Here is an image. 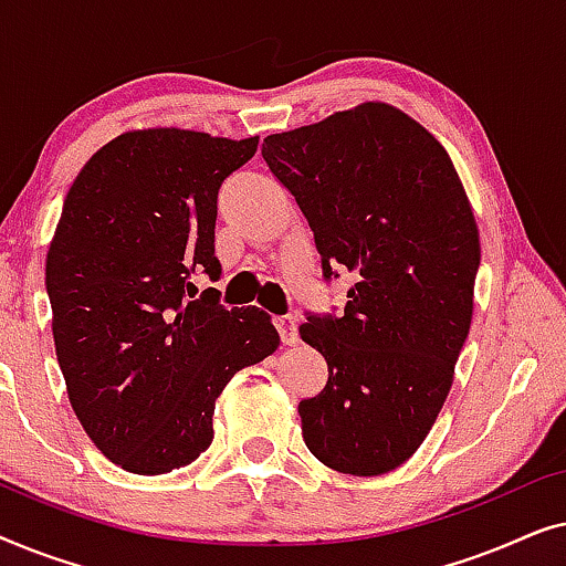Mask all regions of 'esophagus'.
<instances>
[{
	"instance_id": "obj_1",
	"label": "esophagus",
	"mask_w": 566,
	"mask_h": 566,
	"mask_svg": "<svg viewBox=\"0 0 566 566\" xmlns=\"http://www.w3.org/2000/svg\"><path fill=\"white\" fill-rule=\"evenodd\" d=\"M275 329L281 335L283 345H296L298 343V324L296 316H277L275 319Z\"/></svg>"
}]
</instances>
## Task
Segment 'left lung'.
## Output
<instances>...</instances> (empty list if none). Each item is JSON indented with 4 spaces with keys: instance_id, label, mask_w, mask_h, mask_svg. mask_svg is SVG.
<instances>
[{
    "instance_id": "obj_1",
    "label": "left lung",
    "mask_w": 566,
    "mask_h": 566,
    "mask_svg": "<svg viewBox=\"0 0 566 566\" xmlns=\"http://www.w3.org/2000/svg\"><path fill=\"white\" fill-rule=\"evenodd\" d=\"M296 198L322 275H355L343 316H308L327 386L298 401L304 443L353 476L397 469L451 391L474 314L479 229L451 157L428 128L363 103L262 142Z\"/></svg>"
}]
</instances>
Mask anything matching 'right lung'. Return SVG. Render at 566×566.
Returning a JSON list of instances; mask_svg holds the SVG:
<instances>
[{
    "label": "right lung",
    "mask_w": 566,
    "mask_h": 566,
    "mask_svg": "<svg viewBox=\"0 0 566 566\" xmlns=\"http://www.w3.org/2000/svg\"><path fill=\"white\" fill-rule=\"evenodd\" d=\"M258 142L128 130L66 192L45 258L53 345L76 420L130 474L196 461L223 386L281 345L258 306L223 308L213 289L185 298L196 268L221 273L216 198Z\"/></svg>",
    "instance_id": "right-lung-1"
}]
</instances>
